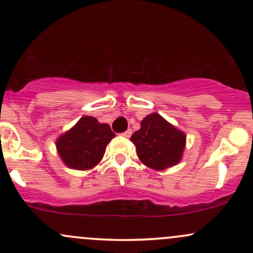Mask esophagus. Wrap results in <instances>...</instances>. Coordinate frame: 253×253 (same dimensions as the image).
<instances>
[{"label":"esophagus","mask_w":253,"mask_h":253,"mask_svg":"<svg viewBox=\"0 0 253 253\" xmlns=\"http://www.w3.org/2000/svg\"><path fill=\"white\" fill-rule=\"evenodd\" d=\"M123 135H124V136H126V138H129V136L132 135V129L128 128L127 130H125V132L123 133Z\"/></svg>","instance_id":"obj_1"}]
</instances>
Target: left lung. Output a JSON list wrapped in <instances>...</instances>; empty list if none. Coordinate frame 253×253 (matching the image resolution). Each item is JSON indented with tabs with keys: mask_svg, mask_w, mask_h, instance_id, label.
Here are the masks:
<instances>
[{
	"mask_svg": "<svg viewBox=\"0 0 253 253\" xmlns=\"http://www.w3.org/2000/svg\"><path fill=\"white\" fill-rule=\"evenodd\" d=\"M130 141L146 167L164 170L181 161L185 135L161 115L152 113L141 121L140 129L133 133Z\"/></svg>",
	"mask_w": 253,
	"mask_h": 253,
	"instance_id": "1",
	"label": "left lung"
}]
</instances>
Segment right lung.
Instances as JSON below:
<instances>
[{"mask_svg":"<svg viewBox=\"0 0 253 253\" xmlns=\"http://www.w3.org/2000/svg\"><path fill=\"white\" fill-rule=\"evenodd\" d=\"M114 136L108 124H100L92 117H83L58 139L56 145L66 167L88 170L102 159L107 144Z\"/></svg>","mask_w":253,"mask_h":253,"instance_id":"add662e5","label":"right lung"}]
</instances>
